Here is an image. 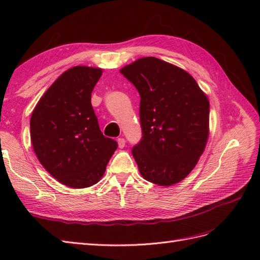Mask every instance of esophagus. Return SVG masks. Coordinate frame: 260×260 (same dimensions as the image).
<instances>
[{"mask_svg": "<svg viewBox=\"0 0 260 260\" xmlns=\"http://www.w3.org/2000/svg\"><path fill=\"white\" fill-rule=\"evenodd\" d=\"M117 143H118V147H119V148H123V147L125 146V143H126V142H125L124 139H121V137H120V139L117 140Z\"/></svg>", "mask_w": 260, "mask_h": 260, "instance_id": "34e87169", "label": "esophagus"}]
</instances>
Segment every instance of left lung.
<instances>
[{
	"mask_svg": "<svg viewBox=\"0 0 260 260\" xmlns=\"http://www.w3.org/2000/svg\"><path fill=\"white\" fill-rule=\"evenodd\" d=\"M119 71L141 96L143 137L132 150L141 175L161 186L179 183L207 145V95L187 71L155 57L140 58Z\"/></svg>",
	"mask_w": 260,
	"mask_h": 260,
	"instance_id": "1",
	"label": "left lung"
}]
</instances>
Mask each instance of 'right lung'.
<instances>
[{
    "label": "right lung",
    "instance_id": "add662e5",
    "mask_svg": "<svg viewBox=\"0 0 260 260\" xmlns=\"http://www.w3.org/2000/svg\"><path fill=\"white\" fill-rule=\"evenodd\" d=\"M103 69L76 66L43 93L30 119L31 142L39 162L60 183L73 189L103 178L116 141L105 137L91 106V92Z\"/></svg>",
    "mask_w": 260,
    "mask_h": 260
}]
</instances>
